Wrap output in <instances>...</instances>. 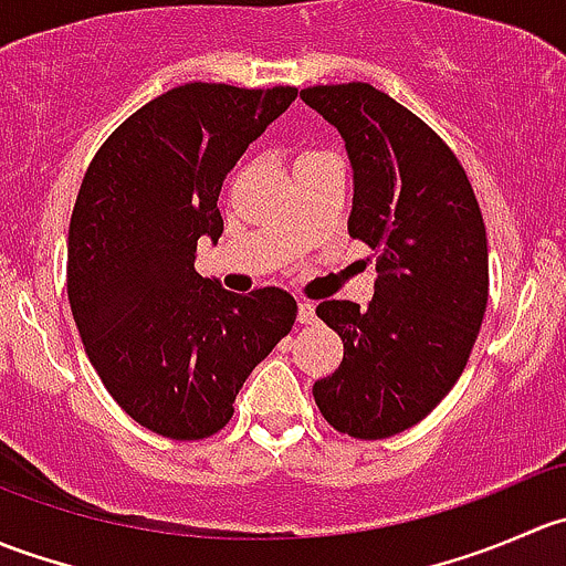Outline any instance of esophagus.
<instances>
[{
  "instance_id": "obj_1",
  "label": "esophagus",
  "mask_w": 566,
  "mask_h": 566,
  "mask_svg": "<svg viewBox=\"0 0 566 566\" xmlns=\"http://www.w3.org/2000/svg\"><path fill=\"white\" fill-rule=\"evenodd\" d=\"M317 319V315H315V304H312V301H301L298 304V323H304V325H312Z\"/></svg>"
}]
</instances>
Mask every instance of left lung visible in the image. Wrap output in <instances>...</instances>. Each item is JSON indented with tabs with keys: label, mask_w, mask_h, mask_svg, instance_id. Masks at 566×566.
Instances as JSON below:
<instances>
[{
	"label": "left lung",
	"mask_w": 566,
	"mask_h": 566,
	"mask_svg": "<svg viewBox=\"0 0 566 566\" xmlns=\"http://www.w3.org/2000/svg\"><path fill=\"white\" fill-rule=\"evenodd\" d=\"M301 98L345 139L347 232L378 254L367 310L317 306L345 356L312 394L334 430L380 441L419 424L465 369L488 310L482 210L447 142L373 84H317Z\"/></svg>",
	"instance_id": "1"
}]
</instances>
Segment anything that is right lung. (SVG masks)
I'll list each match as a JSON object with an SVG mask.
<instances>
[{
	"label": "right lung",
	"mask_w": 566,
	"mask_h": 566,
	"mask_svg": "<svg viewBox=\"0 0 566 566\" xmlns=\"http://www.w3.org/2000/svg\"><path fill=\"white\" fill-rule=\"evenodd\" d=\"M295 87L191 82L130 114L101 145L67 230V301L114 402L172 441L232 419L251 369L290 334L295 298L230 293L193 271L197 241L219 243V193Z\"/></svg>",
	"instance_id": "add662e5"
}]
</instances>
